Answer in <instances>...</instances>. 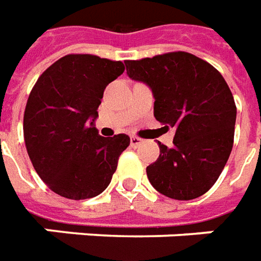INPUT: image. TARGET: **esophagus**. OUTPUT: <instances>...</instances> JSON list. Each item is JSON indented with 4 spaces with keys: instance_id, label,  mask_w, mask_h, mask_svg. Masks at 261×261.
I'll return each mask as SVG.
<instances>
[{
    "instance_id": "1",
    "label": "esophagus",
    "mask_w": 261,
    "mask_h": 261,
    "mask_svg": "<svg viewBox=\"0 0 261 261\" xmlns=\"http://www.w3.org/2000/svg\"><path fill=\"white\" fill-rule=\"evenodd\" d=\"M143 143H144V140H143V138H140V137L133 136L130 138V144H131V147H133V148H138V147H140V145H141Z\"/></svg>"
}]
</instances>
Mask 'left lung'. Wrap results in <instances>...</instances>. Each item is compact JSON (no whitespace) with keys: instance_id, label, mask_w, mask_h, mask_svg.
<instances>
[{"instance_id":"8db88e82","label":"left lung","mask_w":261,"mask_h":261,"mask_svg":"<svg viewBox=\"0 0 261 261\" xmlns=\"http://www.w3.org/2000/svg\"><path fill=\"white\" fill-rule=\"evenodd\" d=\"M131 79L154 93V116L175 127L174 147L158 143L160 156L147 167L151 185L178 200L199 198L213 187L232 152L236 105L223 76L188 52L125 61Z\"/></svg>"}]
</instances>
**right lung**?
<instances>
[{"mask_svg": "<svg viewBox=\"0 0 261 261\" xmlns=\"http://www.w3.org/2000/svg\"><path fill=\"white\" fill-rule=\"evenodd\" d=\"M123 72V62L70 54L50 65L32 87L23 138L36 174L55 194L89 199L109 187L130 137L99 136L93 121L106 86Z\"/></svg>", "mask_w": 261, "mask_h": 261, "instance_id": "obj_1", "label": "right lung"}]
</instances>
